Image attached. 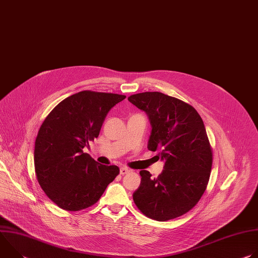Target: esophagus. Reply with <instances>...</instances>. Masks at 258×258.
I'll list each match as a JSON object with an SVG mask.
<instances>
[{
    "instance_id": "1",
    "label": "esophagus",
    "mask_w": 258,
    "mask_h": 258,
    "mask_svg": "<svg viewBox=\"0 0 258 258\" xmlns=\"http://www.w3.org/2000/svg\"><path fill=\"white\" fill-rule=\"evenodd\" d=\"M130 172V169L127 167H120V174H126Z\"/></svg>"
}]
</instances>
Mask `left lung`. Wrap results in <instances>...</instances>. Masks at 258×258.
<instances>
[{
	"label": "left lung",
	"instance_id": "1",
	"mask_svg": "<svg viewBox=\"0 0 258 258\" xmlns=\"http://www.w3.org/2000/svg\"><path fill=\"white\" fill-rule=\"evenodd\" d=\"M128 101L149 116L148 149L158 151L165 161L155 178L149 171H140V187L133 195L137 207L158 222L187 213L205 192L212 166L201 116L190 104L159 92L132 95Z\"/></svg>",
	"mask_w": 258,
	"mask_h": 258
}]
</instances>
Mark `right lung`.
I'll return each mask as SVG.
<instances>
[{
  "label": "right lung",
  "instance_id": "obj_1",
  "mask_svg": "<svg viewBox=\"0 0 258 258\" xmlns=\"http://www.w3.org/2000/svg\"><path fill=\"white\" fill-rule=\"evenodd\" d=\"M123 99L83 91L61 101L41 125L33 153L35 174L60 208L79 211L94 205L119 173L118 166L99 164L84 148L98 138L107 113Z\"/></svg>",
  "mask_w": 258,
  "mask_h": 258
}]
</instances>
